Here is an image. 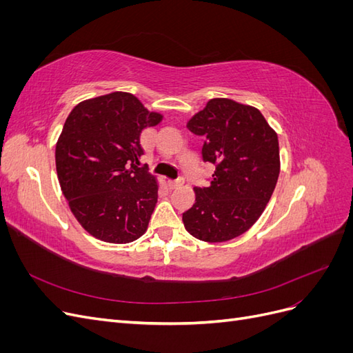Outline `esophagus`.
I'll list each match as a JSON object with an SVG mask.
<instances>
[{
    "label": "esophagus",
    "mask_w": 353,
    "mask_h": 353,
    "mask_svg": "<svg viewBox=\"0 0 353 353\" xmlns=\"http://www.w3.org/2000/svg\"><path fill=\"white\" fill-rule=\"evenodd\" d=\"M184 184V178L183 176H178L176 179H172V181H169V185L172 187V188H176V187H181Z\"/></svg>",
    "instance_id": "obj_1"
}]
</instances>
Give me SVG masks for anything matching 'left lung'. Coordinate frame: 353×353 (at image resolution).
I'll list each match as a JSON object with an SVG mask.
<instances>
[{
  "label": "left lung",
  "instance_id": "8db88e82",
  "mask_svg": "<svg viewBox=\"0 0 353 353\" xmlns=\"http://www.w3.org/2000/svg\"><path fill=\"white\" fill-rule=\"evenodd\" d=\"M205 138L203 162L215 165L208 187L183 213L185 230L199 240L222 243L241 236L258 221L280 174L279 137L252 105L212 99L187 123Z\"/></svg>",
  "mask_w": 353,
  "mask_h": 353
}]
</instances>
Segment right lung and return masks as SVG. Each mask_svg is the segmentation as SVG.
I'll list each match as a JSON object with an SVG mask.
<instances>
[{
    "label": "right lung",
    "instance_id": "right-lung-1",
    "mask_svg": "<svg viewBox=\"0 0 353 353\" xmlns=\"http://www.w3.org/2000/svg\"><path fill=\"white\" fill-rule=\"evenodd\" d=\"M162 121L130 92L74 105L56 145L63 194L81 225L108 243L141 237L157 201L156 178L140 166L141 131Z\"/></svg>",
    "mask_w": 353,
    "mask_h": 353
}]
</instances>
